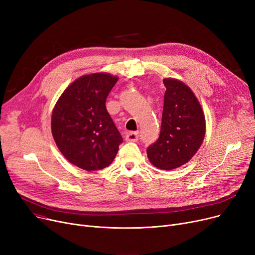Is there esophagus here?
<instances>
[{
    "mask_svg": "<svg viewBox=\"0 0 255 255\" xmlns=\"http://www.w3.org/2000/svg\"><path fill=\"white\" fill-rule=\"evenodd\" d=\"M138 132H129L126 134L127 141H137L138 140Z\"/></svg>",
    "mask_w": 255,
    "mask_h": 255,
    "instance_id": "obj_1",
    "label": "esophagus"
}]
</instances>
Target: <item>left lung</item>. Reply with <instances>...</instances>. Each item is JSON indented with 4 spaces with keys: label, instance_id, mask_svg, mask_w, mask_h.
<instances>
[{
    "label": "left lung",
    "instance_id": "left-lung-1",
    "mask_svg": "<svg viewBox=\"0 0 255 255\" xmlns=\"http://www.w3.org/2000/svg\"><path fill=\"white\" fill-rule=\"evenodd\" d=\"M166 88L158 139L146 149L150 162L164 170L185 164L195 155L206 134L205 116L193 92L175 78Z\"/></svg>",
    "mask_w": 255,
    "mask_h": 255
}]
</instances>
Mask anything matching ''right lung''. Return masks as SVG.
<instances>
[{
	"label": "right lung",
	"mask_w": 255,
	"mask_h": 255,
	"mask_svg": "<svg viewBox=\"0 0 255 255\" xmlns=\"http://www.w3.org/2000/svg\"><path fill=\"white\" fill-rule=\"evenodd\" d=\"M117 82L107 73L84 75L64 91L53 109V139L69 162L85 170L109 166L123 142L105 106Z\"/></svg>",
	"instance_id": "right-lung-1"
}]
</instances>
